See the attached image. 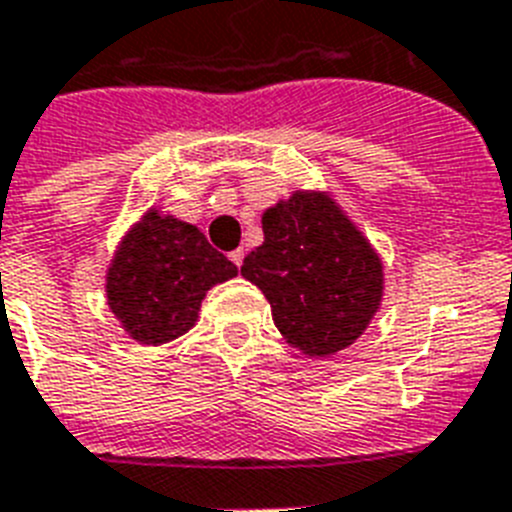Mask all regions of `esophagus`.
I'll return each instance as SVG.
<instances>
[{"instance_id": "34e87169", "label": "esophagus", "mask_w": 512, "mask_h": 512, "mask_svg": "<svg viewBox=\"0 0 512 512\" xmlns=\"http://www.w3.org/2000/svg\"><path fill=\"white\" fill-rule=\"evenodd\" d=\"M231 263L236 265V268H242V263H244V249H234V252H231Z\"/></svg>"}]
</instances>
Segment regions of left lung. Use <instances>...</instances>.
Segmentation results:
<instances>
[{
  "mask_svg": "<svg viewBox=\"0 0 512 512\" xmlns=\"http://www.w3.org/2000/svg\"><path fill=\"white\" fill-rule=\"evenodd\" d=\"M263 247L242 276L260 286L273 323L307 355H334L355 342L381 302V260L326 194L297 191L263 215Z\"/></svg>",
  "mask_w": 512,
  "mask_h": 512,
  "instance_id": "obj_1",
  "label": "left lung"
}]
</instances>
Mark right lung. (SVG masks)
<instances>
[{
	"mask_svg": "<svg viewBox=\"0 0 512 512\" xmlns=\"http://www.w3.org/2000/svg\"><path fill=\"white\" fill-rule=\"evenodd\" d=\"M234 276L236 265L197 228L147 213L112 260L107 299L134 339L162 344L186 334L207 289Z\"/></svg>",
	"mask_w": 512,
	"mask_h": 512,
	"instance_id": "right-lung-1",
	"label": "right lung"
}]
</instances>
